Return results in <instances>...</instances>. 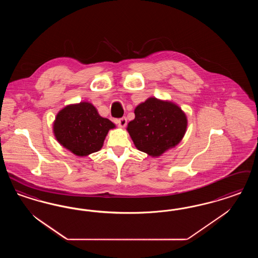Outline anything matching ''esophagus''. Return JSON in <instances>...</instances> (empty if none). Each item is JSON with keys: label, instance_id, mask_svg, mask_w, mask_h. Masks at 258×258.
<instances>
[{"label": "esophagus", "instance_id": "obj_1", "mask_svg": "<svg viewBox=\"0 0 258 258\" xmlns=\"http://www.w3.org/2000/svg\"><path fill=\"white\" fill-rule=\"evenodd\" d=\"M117 124L120 126V127H124L126 124V118L125 117H122L120 119L117 120Z\"/></svg>", "mask_w": 258, "mask_h": 258}]
</instances>
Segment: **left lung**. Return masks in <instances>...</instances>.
<instances>
[{"instance_id": "1", "label": "left lung", "mask_w": 258, "mask_h": 258, "mask_svg": "<svg viewBox=\"0 0 258 258\" xmlns=\"http://www.w3.org/2000/svg\"><path fill=\"white\" fill-rule=\"evenodd\" d=\"M134 114L126 130L135 147L151 156L162 155L185 134V113L172 102L149 98L136 106Z\"/></svg>"}]
</instances>
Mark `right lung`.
<instances>
[{
  "mask_svg": "<svg viewBox=\"0 0 258 258\" xmlns=\"http://www.w3.org/2000/svg\"><path fill=\"white\" fill-rule=\"evenodd\" d=\"M115 124L98 113L92 103L70 104L61 109L53 123V134L64 148L78 156L102 149L108 131Z\"/></svg>",
  "mask_w": 258,
  "mask_h": 258,
  "instance_id": "obj_1",
  "label": "right lung"
}]
</instances>
